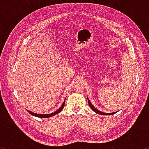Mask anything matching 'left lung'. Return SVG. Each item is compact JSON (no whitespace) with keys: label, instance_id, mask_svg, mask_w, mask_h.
I'll list each match as a JSON object with an SVG mask.
<instances>
[{"label":"left lung","instance_id":"left-lung-1","mask_svg":"<svg viewBox=\"0 0 149 149\" xmlns=\"http://www.w3.org/2000/svg\"><path fill=\"white\" fill-rule=\"evenodd\" d=\"M87 97L88 103H89V105L90 106L91 108V109H92L93 111H94L95 112L97 113V114H100V115H105V116L108 115V116H109V115L114 114H116V113L117 112H112V113H106V112H101V111H100V110H99L98 109H97V108H96L94 107V106H93V105L91 104V103L90 100H89V98H88V97Z\"/></svg>","mask_w":149,"mask_h":149}]
</instances>
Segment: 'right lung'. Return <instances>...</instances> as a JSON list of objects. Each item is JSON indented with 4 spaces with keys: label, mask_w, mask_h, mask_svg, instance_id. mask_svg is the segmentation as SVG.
Wrapping results in <instances>:
<instances>
[{
    "label": "right lung",
    "mask_w": 149,
    "mask_h": 149,
    "mask_svg": "<svg viewBox=\"0 0 149 149\" xmlns=\"http://www.w3.org/2000/svg\"><path fill=\"white\" fill-rule=\"evenodd\" d=\"M65 99L64 100V101L63 102L62 104L61 107H60L56 111H55V112H52V113H50V114H37V113H34V112H32L31 111H29L28 110H27V112H28L30 114H31L32 116H34L35 117H38V118H50V117H52L53 116L56 115L57 114H58L60 113L61 111L62 110L63 108H64V104H65Z\"/></svg>",
    "instance_id": "add662e5"
}]
</instances>
